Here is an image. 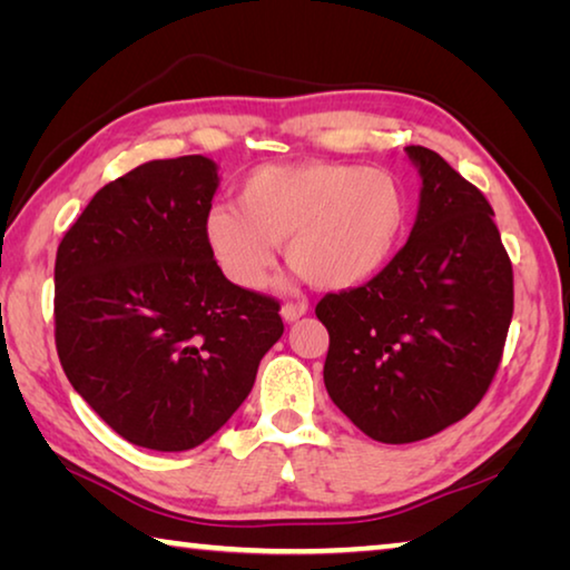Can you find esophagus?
I'll return each instance as SVG.
<instances>
[{"instance_id":"esophagus-1","label":"esophagus","mask_w":570,"mask_h":570,"mask_svg":"<svg viewBox=\"0 0 570 570\" xmlns=\"http://www.w3.org/2000/svg\"><path fill=\"white\" fill-rule=\"evenodd\" d=\"M308 312V304L306 302H292V304H284L282 306V316H284V322H296V320H302V316Z\"/></svg>"}]
</instances>
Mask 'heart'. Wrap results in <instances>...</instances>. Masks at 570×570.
Instances as JSON below:
<instances>
[{
    "label": "heart",
    "mask_w": 570,
    "mask_h": 570,
    "mask_svg": "<svg viewBox=\"0 0 570 570\" xmlns=\"http://www.w3.org/2000/svg\"><path fill=\"white\" fill-rule=\"evenodd\" d=\"M407 193L387 170L336 160L258 166L240 180L238 206L216 204L204 238L228 282L258 288L286 240L296 276L322 288H354L377 276L400 248Z\"/></svg>",
    "instance_id": "1"
}]
</instances>
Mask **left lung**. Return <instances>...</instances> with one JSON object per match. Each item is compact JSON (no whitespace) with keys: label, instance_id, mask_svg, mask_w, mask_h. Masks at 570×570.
<instances>
[{"label":"left lung","instance_id":"obj_1","mask_svg":"<svg viewBox=\"0 0 570 570\" xmlns=\"http://www.w3.org/2000/svg\"><path fill=\"white\" fill-rule=\"evenodd\" d=\"M404 153L422 180L407 244L370 284L316 304L326 392L387 445L438 435L475 407L513 316V266L485 196L435 150Z\"/></svg>","mask_w":570,"mask_h":570}]
</instances>
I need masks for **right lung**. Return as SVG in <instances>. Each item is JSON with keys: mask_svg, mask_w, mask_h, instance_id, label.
I'll return each mask as SVG.
<instances>
[{"mask_svg": "<svg viewBox=\"0 0 570 570\" xmlns=\"http://www.w3.org/2000/svg\"><path fill=\"white\" fill-rule=\"evenodd\" d=\"M218 183L206 156L142 163L95 193L57 248L62 370L138 448L206 442L284 334L274 298L230 284L206 246Z\"/></svg>", "mask_w": 570, "mask_h": 570, "instance_id": "add662e5", "label": "right lung"}]
</instances>
